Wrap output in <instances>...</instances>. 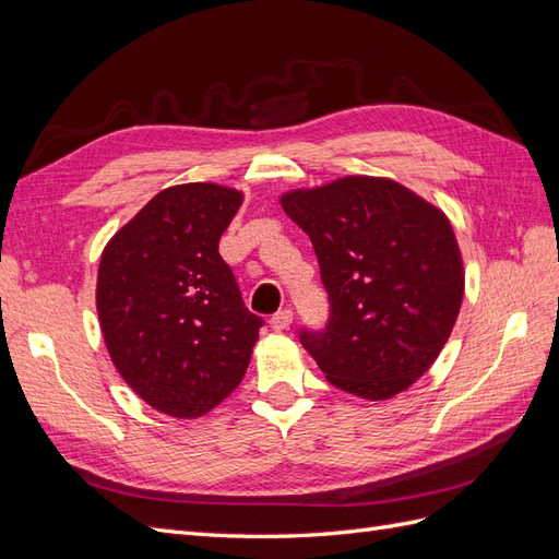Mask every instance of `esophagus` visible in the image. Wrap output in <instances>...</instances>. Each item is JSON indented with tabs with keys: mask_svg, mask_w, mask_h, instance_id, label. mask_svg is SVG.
<instances>
[{
	"mask_svg": "<svg viewBox=\"0 0 559 559\" xmlns=\"http://www.w3.org/2000/svg\"><path fill=\"white\" fill-rule=\"evenodd\" d=\"M292 324H294L292 310H282V312L273 314V319H270V326H273V331H286Z\"/></svg>",
	"mask_w": 559,
	"mask_h": 559,
	"instance_id": "34e87169",
	"label": "esophagus"
}]
</instances>
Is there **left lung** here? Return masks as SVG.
<instances>
[{
	"label": "left lung",
	"instance_id": "1",
	"mask_svg": "<svg viewBox=\"0 0 559 559\" xmlns=\"http://www.w3.org/2000/svg\"><path fill=\"white\" fill-rule=\"evenodd\" d=\"M280 205L310 235L331 300L326 331H302V347L347 394L405 392L438 359L464 300V261L445 212L366 175L286 191Z\"/></svg>",
	"mask_w": 559,
	"mask_h": 559
}]
</instances>
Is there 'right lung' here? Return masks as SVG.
<instances>
[{
  "mask_svg": "<svg viewBox=\"0 0 559 559\" xmlns=\"http://www.w3.org/2000/svg\"><path fill=\"white\" fill-rule=\"evenodd\" d=\"M245 193L212 181L151 198L107 242L97 317L109 357L151 408L195 419L247 373L263 319L251 314L218 240Z\"/></svg>",
  "mask_w": 559,
  "mask_h": 559,
  "instance_id": "obj_1",
  "label": "right lung"
}]
</instances>
